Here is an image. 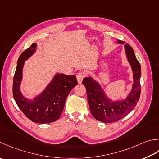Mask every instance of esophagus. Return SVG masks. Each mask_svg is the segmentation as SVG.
Returning a JSON list of instances; mask_svg holds the SVG:
<instances>
[{"label": "esophagus", "mask_w": 159, "mask_h": 159, "mask_svg": "<svg viewBox=\"0 0 159 159\" xmlns=\"http://www.w3.org/2000/svg\"><path fill=\"white\" fill-rule=\"evenodd\" d=\"M85 77V72H83V71H80V72L78 73L76 75V79H77V80H78V82H79V83H81L82 80H83V79Z\"/></svg>", "instance_id": "esophagus-1"}]
</instances>
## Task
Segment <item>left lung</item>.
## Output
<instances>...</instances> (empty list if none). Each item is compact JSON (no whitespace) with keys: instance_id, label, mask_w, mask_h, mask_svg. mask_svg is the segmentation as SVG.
Segmentation results:
<instances>
[{"instance_id":"obj_1","label":"left lung","mask_w":159,"mask_h":159,"mask_svg":"<svg viewBox=\"0 0 159 159\" xmlns=\"http://www.w3.org/2000/svg\"><path fill=\"white\" fill-rule=\"evenodd\" d=\"M125 43L119 40L118 43ZM125 49L129 63L133 71L134 84L132 92L124 101L112 102L109 100L99 84L91 77L83 79L88 96L90 111L96 120L103 123L116 122L123 119L134 110L139 100L141 94V65L136 58L133 49L128 44L125 45Z\"/></svg>"}]
</instances>
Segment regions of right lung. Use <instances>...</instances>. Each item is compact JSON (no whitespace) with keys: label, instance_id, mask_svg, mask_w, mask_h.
<instances>
[{"label":"right lung","instance_id":"obj_1","mask_svg":"<svg viewBox=\"0 0 159 159\" xmlns=\"http://www.w3.org/2000/svg\"><path fill=\"white\" fill-rule=\"evenodd\" d=\"M36 48V43H34L18 59L13 80V96L18 107L30 120L37 123H49L59 119L67 97L78 81L74 75L57 74L41 94L33 101H28L20 91L22 70L25 61L34 54Z\"/></svg>","mask_w":159,"mask_h":159}]
</instances>
